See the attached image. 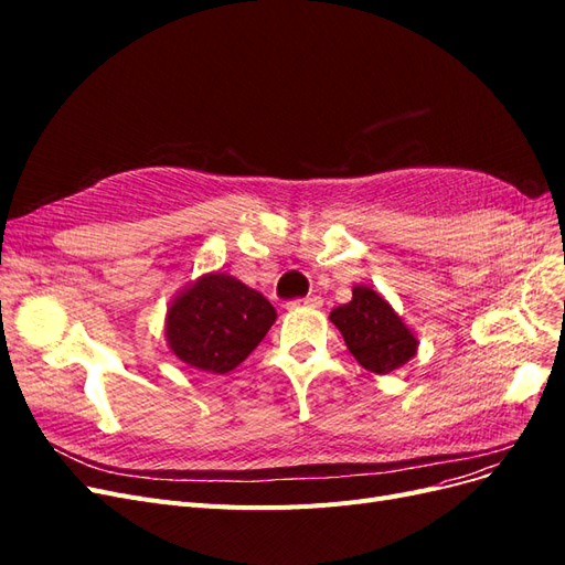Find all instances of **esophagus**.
<instances>
[{
    "label": "esophagus",
    "mask_w": 565,
    "mask_h": 565,
    "mask_svg": "<svg viewBox=\"0 0 565 565\" xmlns=\"http://www.w3.org/2000/svg\"><path fill=\"white\" fill-rule=\"evenodd\" d=\"M289 306H311V309H318V306H322V299H320L318 295H311V297H303V299L289 301Z\"/></svg>",
    "instance_id": "1"
}]
</instances>
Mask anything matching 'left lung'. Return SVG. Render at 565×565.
Returning a JSON list of instances; mask_svg holds the SVG:
<instances>
[{"label": "left lung", "instance_id": "left-lung-1", "mask_svg": "<svg viewBox=\"0 0 565 565\" xmlns=\"http://www.w3.org/2000/svg\"><path fill=\"white\" fill-rule=\"evenodd\" d=\"M349 351L365 370L388 374L417 353V339L396 311L370 287H355L353 299L330 313Z\"/></svg>", "mask_w": 565, "mask_h": 565}]
</instances>
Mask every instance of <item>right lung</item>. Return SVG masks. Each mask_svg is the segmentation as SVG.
I'll list each match as a JSON object with an SVG mask.
<instances>
[{
  "instance_id": "right-lung-1",
  "label": "right lung",
  "mask_w": 565,
  "mask_h": 565,
  "mask_svg": "<svg viewBox=\"0 0 565 565\" xmlns=\"http://www.w3.org/2000/svg\"><path fill=\"white\" fill-rule=\"evenodd\" d=\"M276 322L270 301L231 276L200 278L167 313V339L183 363L226 374L259 347Z\"/></svg>"
}]
</instances>
